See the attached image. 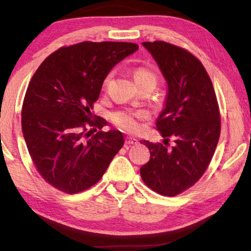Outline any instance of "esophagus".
Masks as SVG:
<instances>
[{"instance_id":"esophagus-1","label":"esophagus","mask_w":251,"mask_h":251,"mask_svg":"<svg viewBox=\"0 0 251 251\" xmlns=\"http://www.w3.org/2000/svg\"><path fill=\"white\" fill-rule=\"evenodd\" d=\"M126 144H128V145H136V144H138V139L135 138V137H126Z\"/></svg>"}]
</instances>
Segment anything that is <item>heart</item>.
<instances>
[{"label":"heart","instance_id":"obj_1","mask_svg":"<svg viewBox=\"0 0 251 251\" xmlns=\"http://www.w3.org/2000/svg\"><path fill=\"white\" fill-rule=\"evenodd\" d=\"M133 78L137 84L144 82H154L156 83V75L147 68H137L133 73ZM147 113L145 111H131V109H122L115 112L112 115L113 122L126 131H137L139 128L138 120L146 119Z\"/></svg>","mask_w":251,"mask_h":251}]
</instances>
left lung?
<instances>
[{"label":"left lung","instance_id":"8db88e82","mask_svg":"<svg viewBox=\"0 0 251 251\" xmlns=\"http://www.w3.org/2000/svg\"><path fill=\"white\" fill-rule=\"evenodd\" d=\"M142 44L168 88L156 129L164 144L173 138L175 145L142 140L151 157L140 168V176L153 191L175 197L200 179L214 155L221 135L217 98L203 65L193 54L162 41Z\"/></svg>","mask_w":251,"mask_h":251}]
</instances>
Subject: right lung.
<instances>
[{"instance_id": "right-lung-1", "label": "right lung", "mask_w": 251, "mask_h": 251, "mask_svg": "<svg viewBox=\"0 0 251 251\" xmlns=\"http://www.w3.org/2000/svg\"><path fill=\"white\" fill-rule=\"evenodd\" d=\"M126 42H81L60 48L40 65L27 88L22 129L37 171L53 187L75 194L102 177L125 144L119 130L97 131L91 109L113 67L136 52ZM94 126L96 134L87 133Z\"/></svg>"}]
</instances>
